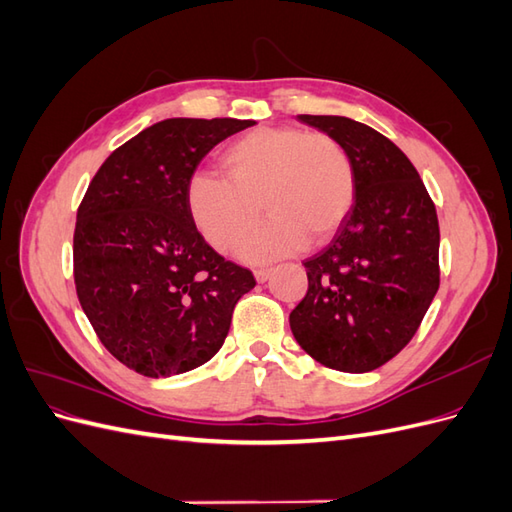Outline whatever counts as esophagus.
<instances>
[{"instance_id": "1", "label": "esophagus", "mask_w": 512, "mask_h": 512, "mask_svg": "<svg viewBox=\"0 0 512 512\" xmlns=\"http://www.w3.org/2000/svg\"><path fill=\"white\" fill-rule=\"evenodd\" d=\"M273 275V269H256L254 271V277H256V282H267L269 280V277Z\"/></svg>"}]
</instances>
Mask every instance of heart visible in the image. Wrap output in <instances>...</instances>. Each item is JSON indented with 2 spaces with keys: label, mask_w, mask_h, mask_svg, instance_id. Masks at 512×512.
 <instances>
[{
  "label": "heart",
  "mask_w": 512,
  "mask_h": 512,
  "mask_svg": "<svg viewBox=\"0 0 512 512\" xmlns=\"http://www.w3.org/2000/svg\"><path fill=\"white\" fill-rule=\"evenodd\" d=\"M224 175L198 170L185 188L188 213L209 245L230 252L265 208L272 220L239 245L247 262H269L329 241L354 203V166L333 136L258 128L222 156ZM263 208L259 209V203Z\"/></svg>",
  "instance_id": "1"
}]
</instances>
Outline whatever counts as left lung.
Returning <instances> with one entry per match:
<instances>
[{
  "mask_svg": "<svg viewBox=\"0 0 512 512\" xmlns=\"http://www.w3.org/2000/svg\"><path fill=\"white\" fill-rule=\"evenodd\" d=\"M299 119L342 143L356 190L333 241L303 262L309 286L290 329L324 367L365 374L408 346L436 297V207L406 153L374 128L337 115Z\"/></svg>",
  "mask_w": 512,
  "mask_h": 512,
  "instance_id": "left-lung-1",
  "label": "left lung"
}]
</instances>
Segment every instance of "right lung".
Wrapping results in <instances>:
<instances>
[{
	"label": "right lung",
	"instance_id": "obj_1",
	"mask_svg": "<svg viewBox=\"0 0 512 512\" xmlns=\"http://www.w3.org/2000/svg\"><path fill=\"white\" fill-rule=\"evenodd\" d=\"M252 119L173 117L104 160L76 213L74 284L119 363L147 378L196 369L218 352L254 275L196 230L185 188L200 160Z\"/></svg>",
	"mask_w": 512,
	"mask_h": 512
}]
</instances>
